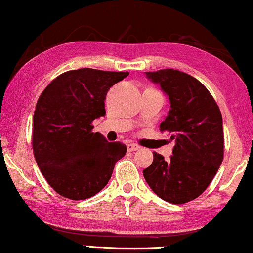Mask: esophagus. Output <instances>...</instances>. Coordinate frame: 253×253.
I'll use <instances>...</instances> for the list:
<instances>
[{"instance_id": "esophagus-1", "label": "esophagus", "mask_w": 253, "mask_h": 253, "mask_svg": "<svg viewBox=\"0 0 253 253\" xmlns=\"http://www.w3.org/2000/svg\"><path fill=\"white\" fill-rule=\"evenodd\" d=\"M126 147H127V151H129V152H134V151H139V149H140V146L137 145V144H132V142L127 144Z\"/></svg>"}]
</instances>
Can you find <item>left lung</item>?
Returning a JSON list of instances; mask_svg holds the SVG:
<instances>
[{"mask_svg":"<svg viewBox=\"0 0 253 253\" xmlns=\"http://www.w3.org/2000/svg\"><path fill=\"white\" fill-rule=\"evenodd\" d=\"M145 74L169 97L170 111L160 130L169 132L175 145L169 161L154 152L142 173L162 200L189 202L207 189L224 159L220 109L207 87L184 72L167 68Z\"/></svg>","mask_w":253,"mask_h":253,"instance_id":"left-lung-1","label":"left lung"}]
</instances>
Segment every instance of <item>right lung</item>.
Returning <instances> with one entry per match:
<instances>
[{"mask_svg":"<svg viewBox=\"0 0 253 253\" xmlns=\"http://www.w3.org/2000/svg\"><path fill=\"white\" fill-rule=\"evenodd\" d=\"M129 72L68 71L47 85L33 116V152L47 184L69 200H85L108 184L126 146L94 133L108 90Z\"/></svg>","mask_w":253,"mask_h":253,"instance_id":"1","label":"right lung"}]
</instances>
